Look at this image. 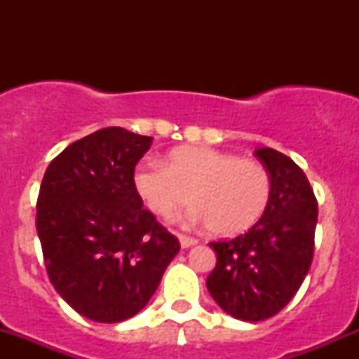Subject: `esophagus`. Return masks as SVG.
Listing matches in <instances>:
<instances>
[{
  "mask_svg": "<svg viewBox=\"0 0 359 359\" xmlns=\"http://www.w3.org/2000/svg\"><path fill=\"white\" fill-rule=\"evenodd\" d=\"M179 241H180V247L182 248H189V247H193V245L198 243L196 238L186 236V234H179Z\"/></svg>",
  "mask_w": 359,
  "mask_h": 359,
  "instance_id": "obj_1",
  "label": "esophagus"
}]
</instances>
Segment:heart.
Returning <instances> with one entry per match:
<instances>
[{"mask_svg": "<svg viewBox=\"0 0 359 359\" xmlns=\"http://www.w3.org/2000/svg\"><path fill=\"white\" fill-rule=\"evenodd\" d=\"M135 186L154 213L168 217L189 201L184 213L189 224H206L219 236H234L250 229L266 212L273 180L257 159L212 147H180L168 163H144L135 173Z\"/></svg>", "mask_w": 359, "mask_h": 359, "instance_id": "b5f03b06", "label": "heart"}]
</instances>
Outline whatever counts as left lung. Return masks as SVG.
Masks as SVG:
<instances>
[{
  "instance_id": "1",
  "label": "left lung",
  "mask_w": 359,
  "mask_h": 359,
  "mask_svg": "<svg viewBox=\"0 0 359 359\" xmlns=\"http://www.w3.org/2000/svg\"><path fill=\"white\" fill-rule=\"evenodd\" d=\"M255 156L273 180L269 205L245 234L210 243L217 264L206 278L213 300L243 321L267 320L293 299L313 262L318 222V201L302 168L271 147Z\"/></svg>"
}]
</instances>
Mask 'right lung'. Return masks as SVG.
Instances as JSON below:
<instances>
[{
	"instance_id": "obj_1",
	"label": "right lung",
	"mask_w": 359,
	"mask_h": 359,
	"mask_svg": "<svg viewBox=\"0 0 359 359\" xmlns=\"http://www.w3.org/2000/svg\"><path fill=\"white\" fill-rule=\"evenodd\" d=\"M151 144L119 126L97 130L53 158L39 187L36 231L50 283L99 323L135 316L180 250L135 187Z\"/></svg>"
}]
</instances>
